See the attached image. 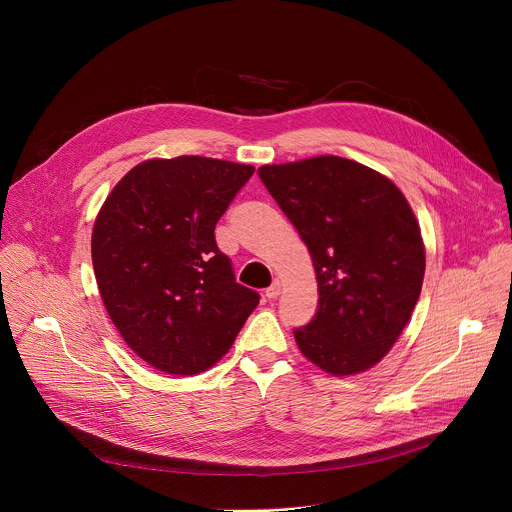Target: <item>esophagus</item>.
Wrapping results in <instances>:
<instances>
[{
  "label": "esophagus",
  "instance_id": "obj_1",
  "mask_svg": "<svg viewBox=\"0 0 512 512\" xmlns=\"http://www.w3.org/2000/svg\"><path fill=\"white\" fill-rule=\"evenodd\" d=\"M279 294H281V283H279V279H275V281H273V283L267 287L265 296H267L269 300H275Z\"/></svg>",
  "mask_w": 512,
  "mask_h": 512
}]
</instances>
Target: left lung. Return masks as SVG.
I'll list each match as a JSON object with an SVG mask.
<instances>
[{
  "label": "left lung",
  "instance_id": "8db88e82",
  "mask_svg": "<svg viewBox=\"0 0 512 512\" xmlns=\"http://www.w3.org/2000/svg\"><path fill=\"white\" fill-rule=\"evenodd\" d=\"M259 178L316 269L318 312L294 330L302 354L336 377L371 369L421 294L425 249L409 202L383 174L338 156L263 166Z\"/></svg>",
  "mask_w": 512,
  "mask_h": 512
}]
</instances>
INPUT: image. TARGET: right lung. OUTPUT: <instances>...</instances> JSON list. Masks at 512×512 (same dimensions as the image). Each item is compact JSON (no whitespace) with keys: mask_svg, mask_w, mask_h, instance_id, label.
I'll return each mask as SVG.
<instances>
[{"mask_svg":"<svg viewBox=\"0 0 512 512\" xmlns=\"http://www.w3.org/2000/svg\"><path fill=\"white\" fill-rule=\"evenodd\" d=\"M253 172L200 156L148 160L97 214L91 255L103 304L127 346L158 371L210 369L259 304L214 241Z\"/></svg>","mask_w":512,"mask_h":512,"instance_id":"1","label":"right lung"}]
</instances>
